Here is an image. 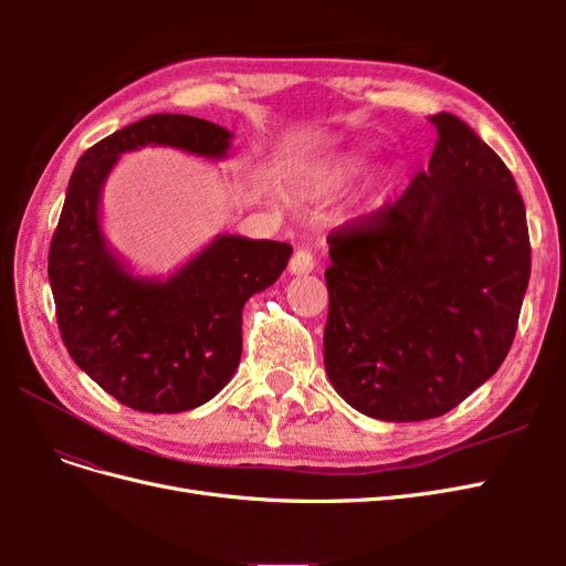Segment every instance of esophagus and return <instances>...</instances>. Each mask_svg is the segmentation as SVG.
<instances>
[{
    "mask_svg": "<svg viewBox=\"0 0 566 566\" xmlns=\"http://www.w3.org/2000/svg\"><path fill=\"white\" fill-rule=\"evenodd\" d=\"M314 254H312V250H306V248H300V250H295V254H293V260H290V273H310V271H314Z\"/></svg>",
    "mask_w": 566,
    "mask_h": 566,
    "instance_id": "esophagus-1",
    "label": "esophagus"
}]
</instances>
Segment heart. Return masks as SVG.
Wrapping results in <instances>:
<instances>
[{
    "mask_svg": "<svg viewBox=\"0 0 566 566\" xmlns=\"http://www.w3.org/2000/svg\"><path fill=\"white\" fill-rule=\"evenodd\" d=\"M358 172V163L356 160H339L335 165H328L323 169H316V172L306 181V191L314 196H323L335 191L337 186L349 181Z\"/></svg>",
    "mask_w": 566,
    "mask_h": 566,
    "instance_id": "obj_1",
    "label": "heart"
}]
</instances>
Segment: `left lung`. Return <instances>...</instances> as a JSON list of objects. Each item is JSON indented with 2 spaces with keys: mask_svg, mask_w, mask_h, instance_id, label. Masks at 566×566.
<instances>
[{
  "mask_svg": "<svg viewBox=\"0 0 566 566\" xmlns=\"http://www.w3.org/2000/svg\"><path fill=\"white\" fill-rule=\"evenodd\" d=\"M430 167L331 231L323 364L361 413L430 420L501 368L531 273L524 200L470 125L432 115Z\"/></svg>",
  "mask_w": 566,
  "mask_h": 566,
  "instance_id": "1",
  "label": "left lung"
}]
</instances>
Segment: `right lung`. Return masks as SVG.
Instances as JSON below:
<instances>
[{
	"mask_svg": "<svg viewBox=\"0 0 566 566\" xmlns=\"http://www.w3.org/2000/svg\"><path fill=\"white\" fill-rule=\"evenodd\" d=\"M231 134L175 113L142 117L84 150L49 245L59 333L73 361L142 413H181L224 389L241 361L243 306L276 283L293 245L219 235L165 283L139 281L108 254L98 193L117 156L165 144L221 158Z\"/></svg>",
	"mask_w": 566,
	"mask_h": 566,
	"instance_id": "right-lung-1",
	"label": "right lung"
}]
</instances>
